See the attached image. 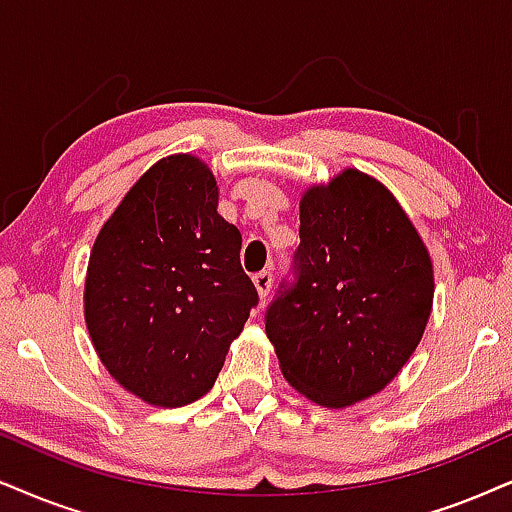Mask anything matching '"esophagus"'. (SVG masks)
Here are the masks:
<instances>
[{"mask_svg":"<svg viewBox=\"0 0 512 512\" xmlns=\"http://www.w3.org/2000/svg\"><path fill=\"white\" fill-rule=\"evenodd\" d=\"M252 283H255L257 295L267 297L269 290H271V283H274V278H271V271H260V274L252 276Z\"/></svg>","mask_w":512,"mask_h":512,"instance_id":"esophagus-1","label":"esophagus"}]
</instances>
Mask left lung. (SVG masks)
Wrapping results in <instances>:
<instances>
[{
  "instance_id": "obj_1",
  "label": "left lung",
  "mask_w": 512,
  "mask_h": 512,
  "mask_svg": "<svg viewBox=\"0 0 512 512\" xmlns=\"http://www.w3.org/2000/svg\"><path fill=\"white\" fill-rule=\"evenodd\" d=\"M297 281L267 312L283 378L328 409L385 390L432 312L430 252L392 191L347 167L300 200Z\"/></svg>"
}]
</instances>
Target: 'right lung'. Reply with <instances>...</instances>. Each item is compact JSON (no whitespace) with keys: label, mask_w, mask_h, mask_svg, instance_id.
Returning a JSON list of instances; mask_svg holds the SVG:
<instances>
[{"label":"right lung","mask_w":512,"mask_h":512,"mask_svg":"<svg viewBox=\"0 0 512 512\" xmlns=\"http://www.w3.org/2000/svg\"><path fill=\"white\" fill-rule=\"evenodd\" d=\"M217 203L203 160L167 155L125 193L89 255V338L115 383L151 406L208 394L257 304L241 231Z\"/></svg>","instance_id":"add662e5"}]
</instances>
